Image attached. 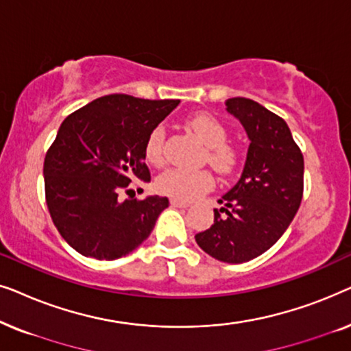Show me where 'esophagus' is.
Returning <instances> with one entry per match:
<instances>
[{"label": "esophagus", "mask_w": 351, "mask_h": 351, "mask_svg": "<svg viewBox=\"0 0 351 351\" xmlns=\"http://www.w3.org/2000/svg\"><path fill=\"white\" fill-rule=\"evenodd\" d=\"M171 206L172 208H189L190 203H186V201H180V199H171Z\"/></svg>", "instance_id": "34e87169"}]
</instances>
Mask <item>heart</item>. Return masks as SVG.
Listing matches in <instances>:
<instances>
[{"label":"heart","mask_w":351,"mask_h":351,"mask_svg":"<svg viewBox=\"0 0 351 351\" xmlns=\"http://www.w3.org/2000/svg\"><path fill=\"white\" fill-rule=\"evenodd\" d=\"M189 128L201 142L208 147L209 165L219 172L232 171L237 165V152L230 147L227 141V131L214 117L209 114H196L189 121ZM147 160L155 166L165 162V129H153L145 143ZM213 176L206 171L186 172L182 169H167L158 177L156 189L160 193L171 196L174 199L191 201L204 191L213 189Z\"/></svg>","instance_id":"b5f03b06"}]
</instances>
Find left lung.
<instances>
[{
    "label": "left lung",
    "mask_w": 351,
    "mask_h": 351,
    "mask_svg": "<svg viewBox=\"0 0 351 351\" xmlns=\"http://www.w3.org/2000/svg\"><path fill=\"white\" fill-rule=\"evenodd\" d=\"M249 138L241 177L219 199L214 225L196 233L210 257L243 263L268 251L299 210L304 193V156L286 121L251 99L225 100ZM223 212V215H220Z\"/></svg>",
    "instance_id": "8db88e82"
}]
</instances>
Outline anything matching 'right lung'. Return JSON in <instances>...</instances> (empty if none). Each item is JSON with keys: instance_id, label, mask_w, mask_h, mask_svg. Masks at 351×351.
<instances>
[{"instance_id": "right-lung-1", "label": "right lung", "mask_w": 351, "mask_h": 351, "mask_svg": "<svg viewBox=\"0 0 351 351\" xmlns=\"http://www.w3.org/2000/svg\"><path fill=\"white\" fill-rule=\"evenodd\" d=\"M179 104L104 95L60 124L43 167L46 203L62 238L81 256L117 261L150 237L169 199L119 195L134 179L150 182L147 138Z\"/></svg>"}]
</instances>
